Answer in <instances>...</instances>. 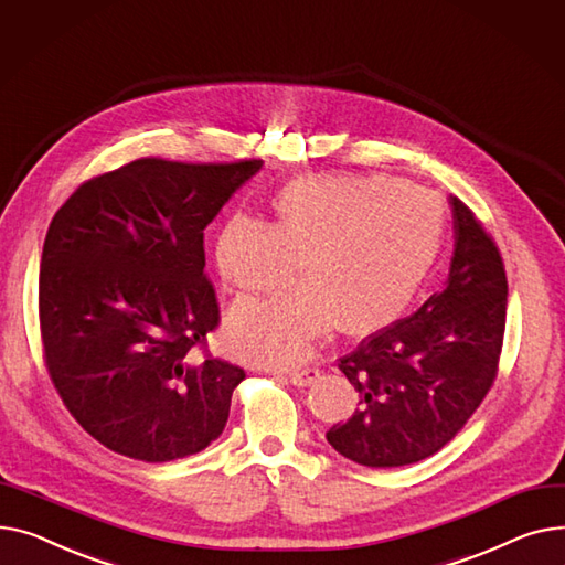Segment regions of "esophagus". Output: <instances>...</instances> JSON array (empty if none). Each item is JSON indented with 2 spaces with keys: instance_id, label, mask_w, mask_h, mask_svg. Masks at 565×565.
<instances>
[{
  "instance_id": "esophagus-1",
  "label": "esophagus",
  "mask_w": 565,
  "mask_h": 565,
  "mask_svg": "<svg viewBox=\"0 0 565 565\" xmlns=\"http://www.w3.org/2000/svg\"><path fill=\"white\" fill-rule=\"evenodd\" d=\"M319 379V370L317 367H306V370H298L289 374V383L296 387H308Z\"/></svg>"
}]
</instances>
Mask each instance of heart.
<instances>
[{"label":"heart","mask_w":565,"mask_h":565,"mask_svg":"<svg viewBox=\"0 0 565 565\" xmlns=\"http://www.w3.org/2000/svg\"><path fill=\"white\" fill-rule=\"evenodd\" d=\"M276 221L232 218L218 232L216 267L239 291L296 287L259 301L242 298L225 338L242 358L291 367L340 321L362 335L399 319L434 269L445 239V207L430 191L385 175L323 173L289 182Z\"/></svg>","instance_id":"b5f03b06"}]
</instances>
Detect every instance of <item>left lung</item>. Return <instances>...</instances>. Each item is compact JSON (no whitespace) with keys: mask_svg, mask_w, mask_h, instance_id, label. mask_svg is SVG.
<instances>
[{"mask_svg":"<svg viewBox=\"0 0 565 565\" xmlns=\"http://www.w3.org/2000/svg\"><path fill=\"white\" fill-rule=\"evenodd\" d=\"M454 257L445 289L340 358L360 408L326 440L367 468H402L443 449L481 406L500 362L507 274L477 216L449 195Z\"/></svg>","mask_w":565,"mask_h":565,"instance_id":"left-lung-1","label":"left lung"}]
</instances>
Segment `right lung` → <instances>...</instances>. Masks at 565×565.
<instances>
[{"mask_svg": "<svg viewBox=\"0 0 565 565\" xmlns=\"http://www.w3.org/2000/svg\"><path fill=\"white\" fill-rule=\"evenodd\" d=\"M262 159H137L84 182L54 214L41 259L45 362L65 408L116 454L203 451L244 370L195 360L218 326L205 227Z\"/></svg>", "mask_w": 565, "mask_h": 565, "instance_id": "obj_1", "label": "right lung"}]
</instances>
